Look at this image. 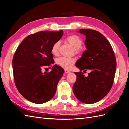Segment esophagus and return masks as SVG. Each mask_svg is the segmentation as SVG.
<instances>
[{
    "label": "esophagus",
    "instance_id": "34e87169",
    "mask_svg": "<svg viewBox=\"0 0 129 129\" xmlns=\"http://www.w3.org/2000/svg\"><path fill=\"white\" fill-rule=\"evenodd\" d=\"M71 72L70 71H68V70H65V73H70Z\"/></svg>",
    "mask_w": 129,
    "mask_h": 129
}]
</instances>
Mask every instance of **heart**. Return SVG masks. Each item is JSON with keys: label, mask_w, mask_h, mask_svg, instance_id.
<instances>
[{"label": "heart", "mask_w": 129, "mask_h": 129, "mask_svg": "<svg viewBox=\"0 0 129 129\" xmlns=\"http://www.w3.org/2000/svg\"><path fill=\"white\" fill-rule=\"evenodd\" d=\"M66 40L67 42L75 49L76 53L79 52V48L81 47L82 42V40L79 37L76 35H72L66 37ZM60 46L59 42H56L54 43L51 47V53L54 55H57L58 53L59 48ZM76 60L73 58H68L61 57L58 58L56 60L57 64L61 66L65 69H69L72 65L75 63Z\"/></svg>", "instance_id": "heart-1"}]
</instances>
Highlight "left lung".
<instances>
[{"mask_svg":"<svg viewBox=\"0 0 129 129\" xmlns=\"http://www.w3.org/2000/svg\"><path fill=\"white\" fill-rule=\"evenodd\" d=\"M79 33L86 36L87 50L76 66L84 72L90 71L88 77L82 72H74L77 80L73 86L76 97L83 103L97 102L109 92L116 69L115 54L109 41L100 32L80 29Z\"/></svg>","mask_w":129,"mask_h":129,"instance_id":"1","label":"left lung"}]
</instances>
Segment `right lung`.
<instances>
[{"label":"right lung","mask_w":129,"mask_h":129,"mask_svg":"<svg viewBox=\"0 0 129 129\" xmlns=\"http://www.w3.org/2000/svg\"><path fill=\"white\" fill-rule=\"evenodd\" d=\"M63 35V31H43L28 36L14 53L12 61L15 86L19 93L31 102H47L55 95L64 70L55 65L50 72L42 68L54 63L52 45Z\"/></svg>","instance_id":"right-lung-1"}]
</instances>
